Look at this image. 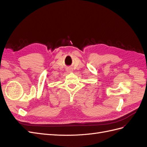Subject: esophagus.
<instances>
[{
  "label": "esophagus",
  "mask_w": 147,
  "mask_h": 147,
  "mask_svg": "<svg viewBox=\"0 0 147 147\" xmlns=\"http://www.w3.org/2000/svg\"><path fill=\"white\" fill-rule=\"evenodd\" d=\"M66 71H67V72H68V73H71L73 71V69H71V68H68L66 69Z\"/></svg>",
  "instance_id": "1"
}]
</instances>
